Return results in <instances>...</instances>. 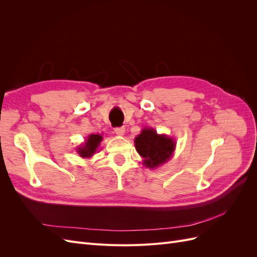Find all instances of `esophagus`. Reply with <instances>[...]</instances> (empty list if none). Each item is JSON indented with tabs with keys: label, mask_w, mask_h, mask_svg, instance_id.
Returning a JSON list of instances; mask_svg holds the SVG:
<instances>
[{
	"label": "esophagus",
	"mask_w": 257,
	"mask_h": 257,
	"mask_svg": "<svg viewBox=\"0 0 257 257\" xmlns=\"http://www.w3.org/2000/svg\"><path fill=\"white\" fill-rule=\"evenodd\" d=\"M114 133L118 136H123L124 133H125V128H124V127H116V128H114Z\"/></svg>",
	"instance_id": "1"
}]
</instances>
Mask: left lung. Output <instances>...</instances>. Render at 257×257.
Returning a JSON list of instances; mask_svg holds the SVG:
<instances>
[{
	"label": "left lung",
	"mask_w": 257,
	"mask_h": 257,
	"mask_svg": "<svg viewBox=\"0 0 257 257\" xmlns=\"http://www.w3.org/2000/svg\"><path fill=\"white\" fill-rule=\"evenodd\" d=\"M136 151L143 157V165L154 169L173 158L176 141L165 134H158L152 127H145L135 138Z\"/></svg>",
	"instance_id": "left-lung-1"
}]
</instances>
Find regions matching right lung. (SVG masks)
<instances>
[{"label":"right lung","instance_id":"1","mask_svg":"<svg viewBox=\"0 0 257 257\" xmlns=\"http://www.w3.org/2000/svg\"><path fill=\"white\" fill-rule=\"evenodd\" d=\"M102 141V135L91 134L87 137L84 143H82L78 148H77V153H78L79 157L82 159H90L96 153Z\"/></svg>","mask_w":257,"mask_h":257}]
</instances>
